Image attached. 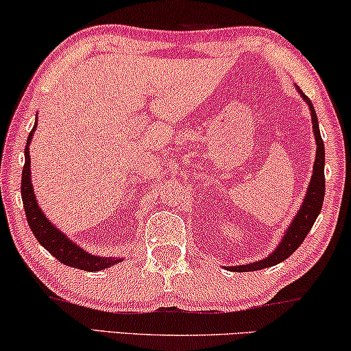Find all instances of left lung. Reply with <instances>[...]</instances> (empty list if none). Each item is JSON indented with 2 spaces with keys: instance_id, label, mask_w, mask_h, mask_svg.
Returning <instances> with one entry per match:
<instances>
[{
  "instance_id": "left-lung-1",
  "label": "left lung",
  "mask_w": 351,
  "mask_h": 351,
  "mask_svg": "<svg viewBox=\"0 0 351 351\" xmlns=\"http://www.w3.org/2000/svg\"><path fill=\"white\" fill-rule=\"evenodd\" d=\"M300 93L302 97L310 107L311 113V123H313V132L316 138V145H318V150H316V160L313 165V176H311L308 190H306V196L304 199V204L300 206L299 214L295 215L294 220H292L291 227L287 228V232L282 237V241L280 246L276 247V251H273L270 256L263 261L247 263V265H239V267H228V270L233 271H256L262 270V268L273 267L276 263L286 261L287 257L292 256V252L295 251L297 247L304 243L306 234L313 227L316 217H318L321 213V208H323V199H324V143L323 138H321L319 128H318V118H316L315 108L311 105V100L306 97V95L302 93L300 89H297Z\"/></svg>"
}]
</instances>
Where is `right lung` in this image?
I'll list each match as a JSON object with an SVG mask.
<instances>
[{
    "label": "right lung",
    "instance_id": "1",
    "mask_svg": "<svg viewBox=\"0 0 351 351\" xmlns=\"http://www.w3.org/2000/svg\"><path fill=\"white\" fill-rule=\"evenodd\" d=\"M33 126L30 136L27 138V147H25V165H23L22 171V201H23V209H25V217L28 220V227L35 234L38 243L41 244L46 251H49L57 261L65 263V265L78 268V270L84 271H100L110 265H114L117 262H121L119 258L113 257H97L93 254L86 252L84 249L76 246L75 243H71L69 238L65 237L60 230H57L49 220L46 219V215L41 213L40 206L36 203L35 193H33V186L30 180V153H28V143L32 141Z\"/></svg>",
    "mask_w": 351,
    "mask_h": 351
}]
</instances>
